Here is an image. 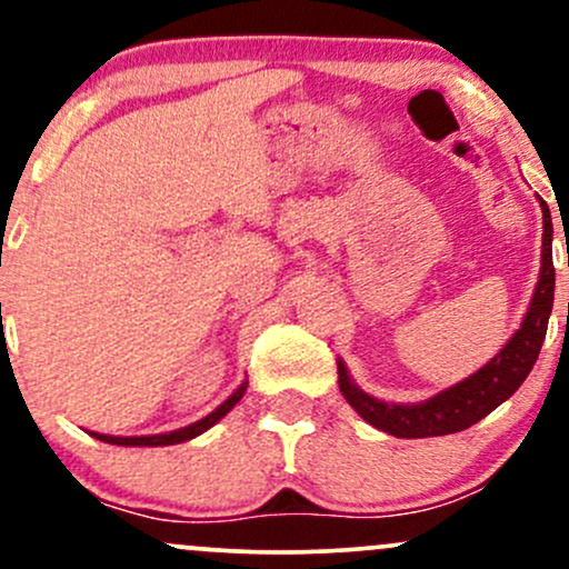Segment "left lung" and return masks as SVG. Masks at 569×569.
<instances>
[{"instance_id":"8db88e82","label":"left lung","mask_w":569,"mask_h":569,"mask_svg":"<svg viewBox=\"0 0 569 569\" xmlns=\"http://www.w3.org/2000/svg\"><path fill=\"white\" fill-rule=\"evenodd\" d=\"M540 206H543V253H540V278L535 286L532 302L527 307V316L516 329V335L476 375L420 403H388L363 393L350 380L345 363L337 361L339 390H342L345 401L369 426L398 436V439H428V436L457 433V430H466L485 420L489 411L498 409L506 398H511L519 390V385L527 380L535 361H538L540 348H543L548 316H551L553 307V227L548 206L546 202H540Z\"/></svg>"}]
</instances>
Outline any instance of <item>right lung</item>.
I'll return each instance as SVG.
<instances>
[{
    "instance_id": "obj_1",
    "label": "right lung",
    "mask_w": 569,
    "mask_h": 569,
    "mask_svg": "<svg viewBox=\"0 0 569 569\" xmlns=\"http://www.w3.org/2000/svg\"><path fill=\"white\" fill-rule=\"evenodd\" d=\"M246 388H248V382L240 385V388L234 390V393H232L230 398H227L224 403H219V407L213 409L211 415H206V417H202V420L192 422V426H187V428L171 430V433H158V436H107V433H90V436H96L98 441L117 443V447H171V443L189 441V439H194V436H200L202 430H208L211 426H217L221 417H224L227 411H230V409L234 407V403H238L240 398H243Z\"/></svg>"
}]
</instances>
